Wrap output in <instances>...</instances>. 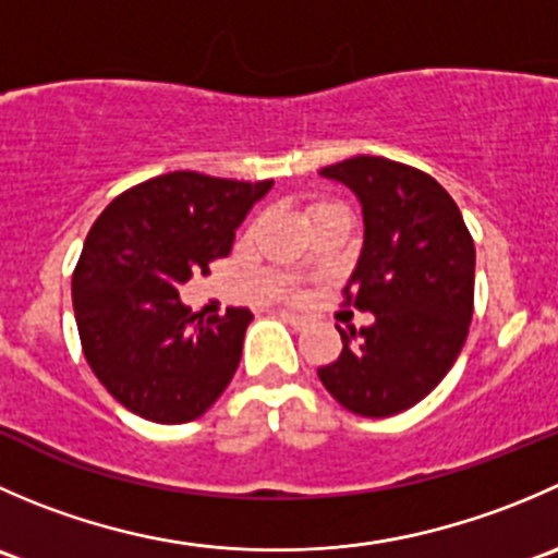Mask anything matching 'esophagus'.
<instances>
[{
  "label": "esophagus",
  "instance_id": "1",
  "mask_svg": "<svg viewBox=\"0 0 558 558\" xmlns=\"http://www.w3.org/2000/svg\"><path fill=\"white\" fill-rule=\"evenodd\" d=\"M278 315H280V318H283V320H289V324L294 326V329H305V326H307V318H305V315H300V313L280 311Z\"/></svg>",
  "mask_w": 558,
  "mask_h": 558
}]
</instances>
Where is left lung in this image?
I'll return each mask as SVG.
<instances>
[{
  "mask_svg": "<svg viewBox=\"0 0 558 558\" xmlns=\"http://www.w3.org/2000/svg\"><path fill=\"white\" fill-rule=\"evenodd\" d=\"M356 194L364 243L348 278V305L375 315L337 326L342 353L318 369L351 413L386 418L413 408L459 359L472 320L475 245L459 207L426 172L384 156H353L320 170Z\"/></svg>",
  "mask_w": 558,
  "mask_h": 558,
  "instance_id": "obj_1",
  "label": "left lung"
}]
</instances>
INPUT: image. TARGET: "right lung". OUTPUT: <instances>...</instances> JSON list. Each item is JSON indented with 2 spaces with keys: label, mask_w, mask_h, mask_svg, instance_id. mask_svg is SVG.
Segmentation results:
<instances>
[{
  "label": "right lung",
  "mask_w": 558,
  "mask_h": 558,
  "mask_svg": "<svg viewBox=\"0 0 558 558\" xmlns=\"http://www.w3.org/2000/svg\"><path fill=\"white\" fill-rule=\"evenodd\" d=\"M269 189L180 170L123 191L94 221L72 275L77 331L99 384L140 418H199L238 373L251 311L202 318L178 289L232 251Z\"/></svg>",
  "instance_id": "add662e5"
}]
</instances>
